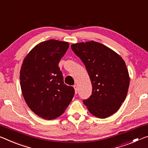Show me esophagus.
<instances>
[{
	"label": "esophagus",
	"instance_id": "1",
	"mask_svg": "<svg viewBox=\"0 0 148 148\" xmlns=\"http://www.w3.org/2000/svg\"><path fill=\"white\" fill-rule=\"evenodd\" d=\"M74 90H75V93L77 94V93H78V86L74 85Z\"/></svg>",
	"mask_w": 148,
	"mask_h": 148
}]
</instances>
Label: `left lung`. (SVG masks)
Masks as SVG:
<instances>
[{"label": "left lung", "instance_id": "8db88e82", "mask_svg": "<svg viewBox=\"0 0 148 148\" xmlns=\"http://www.w3.org/2000/svg\"><path fill=\"white\" fill-rule=\"evenodd\" d=\"M84 62L92 93L84 103L93 116L105 119L118 111L127 95L130 76L125 60L111 49L94 41L72 44Z\"/></svg>", "mask_w": 148, "mask_h": 148}]
</instances>
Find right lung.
<instances>
[{
	"label": "right lung",
	"mask_w": 148,
	"mask_h": 148,
	"mask_svg": "<svg viewBox=\"0 0 148 148\" xmlns=\"http://www.w3.org/2000/svg\"><path fill=\"white\" fill-rule=\"evenodd\" d=\"M69 43L55 39L35 46L23 60L20 69V86L29 109L46 120L64 113L74 95V89L64 83L58 67Z\"/></svg>",
	"instance_id": "1"
}]
</instances>
